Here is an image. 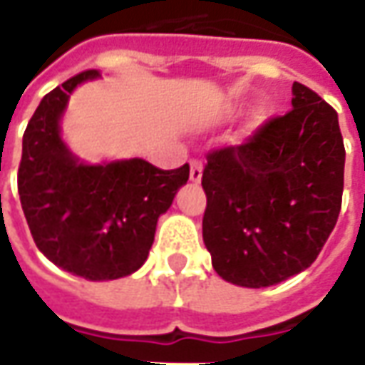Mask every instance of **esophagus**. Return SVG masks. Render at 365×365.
Returning <instances> with one entry per match:
<instances>
[{
  "label": "esophagus",
  "mask_w": 365,
  "mask_h": 365,
  "mask_svg": "<svg viewBox=\"0 0 365 365\" xmlns=\"http://www.w3.org/2000/svg\"><path fill=\"white\" fill-rule=\"evenodd\" d=\"M191 170H190V180L191 182H201V175H203V164L201 160H191Z\"/></svg>",
  "instance_id": "esophagus-1"
}]
</instances>
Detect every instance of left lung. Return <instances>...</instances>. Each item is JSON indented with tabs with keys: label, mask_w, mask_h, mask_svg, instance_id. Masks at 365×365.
I'll return each mask as SVG.
<instances>
[{
	"label": "left lung",
	"mask_w": 365,
	"mask_h": 365,
	"mask_svg": "<svg viewBox=\"0 0 365 365\" xmlns=\"http://www.w3.org/2000/svg\"><path fill=\"white\" fill-rule=\"evenodd\" d=\"M344 162L338 114L300 83L292 110L207 154L203 243L219 277L262 289L308 269L340 215Z\"/></svg>",
	"instance_id": "obj_1"
}]
</instances>
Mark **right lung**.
Segmentation results:
<instances>
[{"label":"right lung","instance_id":"1","mask_svg":"<svg viewBox=\"0 0 365 365\" xmlns=\"http://www.w3.org/2000/svg\"><path fill=\"white\" fill-rule=\"evenodd\" d=\"M85 71L43 96L23 134L17 190L33 241L51 262L88 280L136 272L154 243L158 217L190 178V165L160 170L132 158L83 164L61 138V116Z\"/></svg>","mask_w":365,"mask_h":365}]
</instances>
